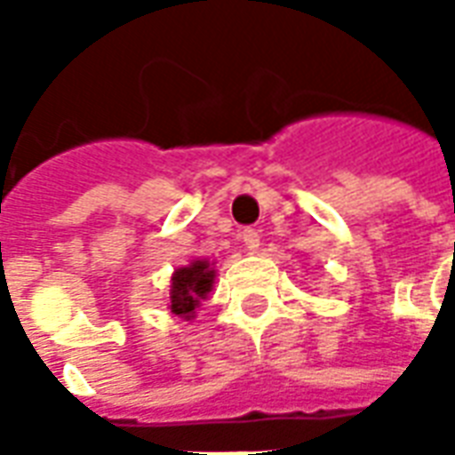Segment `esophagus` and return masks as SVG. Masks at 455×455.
Wrapping results in <instances>:
<instances>
[{
	"label": "esophagus",
	"mask_w": 455,
	"mask_h": 455,
	"mask_svg": "<svg viewBox=\"0 0 455 455\" xmlns=\"http://www.w3.org/2000/svg\"><path fill=\"white\" fill-rule=\"evenodd\" d=\"M241 241H243V246H246L251 253H256L258 248H260V234H258L256 228H243V231H241Z\"/></svg>",
	"instance_id": "obj_1"
}]
</instances>
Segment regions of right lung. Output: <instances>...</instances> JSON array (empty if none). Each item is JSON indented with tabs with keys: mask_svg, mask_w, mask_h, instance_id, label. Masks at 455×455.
<instances>
[{
	"mask_svg": "<svg viewBox=\"0 0 455 455\" xmlns=\"http://www.w3.org/2000/svg\"><path fill=\"white\" fill-rule=\"evenodd\" d=\"M214 280H217V270L207 258H195L188 266L175 267V273L170 277V312L185 322L195 319L197 307L202 305V299H207L214 287Z\"/></svg>",
	"mask_w": 455,
	"mask_h": 455,
	"instance_id": "right-lung-1",
	"label": "right lung"
}]
</instances>
